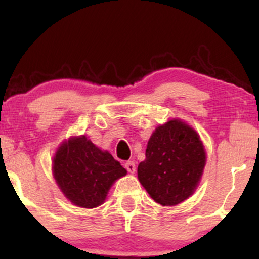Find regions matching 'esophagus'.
I'll list each match as a JSON object with an SVG mask.
<instances>
[{"instance_id":"obj_1","label":"esophagus","mask_w":259,"mask_h":259,"mask_svg":"<svg viewBox=\"0 0 259 259\" xmlns=\"http://www.w3.org/2000/svg\"><path fill=\"white\" fill-rule=\"evenodd\" d=\"M125 167L130 173H134V172H136V162H134V161H126Z\"/></svg>"}]
</instances>
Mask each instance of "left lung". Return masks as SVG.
Returning <instances> with one entry per match:
<instances>
[{
	"mask_svg": "<svg viewBox=\"0 0 259 259\" xmlns=\"http://www.w3.org/2000/svg\"><path fill=\"white\" fill-rule=\"evenodd\" d=\"M206 162L204 145L192 127L178 119L158 126L148 140L138 178L154 201L175 206L196 191Z\"/></svg>",
	"mask_w": 259,
	"mask_h": 259,
	"instance_id": "obj_1",
	"label": "left lung"
}]
</instances>
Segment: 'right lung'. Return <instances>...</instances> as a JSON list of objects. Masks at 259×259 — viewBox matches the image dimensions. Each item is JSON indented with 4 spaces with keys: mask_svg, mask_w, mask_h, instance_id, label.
<instances>
[{
    "mask_svg": "<svg viewBox=\"0 0 259 259\" xmlns=\"http://www.w3.org/2000/svg\"><path fill=\"white\" fill-rule=\"evenodd\" d=\"M127 171L107 151L84 136L63 141L53 159V175L67 199L79 207L101 205L116 179Z\"/></svg>",
    "mask_w": 259,
    "mask_h": 259,
    "instance_id": "obj_1",
    "label": "right lung"
}]
</instances>
